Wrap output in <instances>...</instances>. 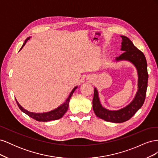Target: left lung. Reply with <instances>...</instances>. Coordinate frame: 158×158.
<instances>
[{
  "instance_id": "left-lung-1",
  "label": "left lung",
  "mask_w": 158,
  "mask_h": 158,
  "mask_svg": "<svg viewBox=\"0 0 158 158\" xmlns=\"http://www.w3.org/2000/svg\"><path fill=\"white\" fill-rule=\"evenodd\" d=\"M122 37L121 49L123 53L115 58V61L128 60L136 67L138 73V91L135 98L128 106L117 111H111L103 107L99 101L98 91L94 88L93 98V109L99 118L106 121L120 123L129 120L138 110L145 101L148 87V74L147 62L144 53L134 45L133 43L125 35Z\"/></svg>"
}]
</instances>
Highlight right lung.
I'll use <instances>...</instances> for the list:
<instances>
[{"label": "right lung", "instance_id": "1", "mask_svg": "<svg viewBox=\"0 0 158 158\" xmlns=\"http://www.w3.org/2000/svg\"><path fill=\"white\" fill-rule=\"evenodd\" d=\"M31 38V37H27V39L25 40L24 43H23L20 50L23 48V46L26 45V44L27 43V41L29 40ZM78 88V86H76L75 88H74V89L72 90V92H70L69 96L68 97V98L66 99V102L60 106L59 107H57L56 109L52 110L51 111L47 112V113H33V112H30L28 111L27 110L25 109L24 108H23L19 103L18 102V101L16 99V102L17 103V105L18 107L20 109L21 111L22 112H23L24 113H26V114H27L28 116L31 117L32 118L35 119V120L37 121H42V122H47V121H53V120H57V119H59L61 117H63V116L64 114V113L67 111L68 108H69V103L70 102V99L71 98L72 95H73V93L74 92V91L76 90V89Z\"/></svg>", "mask_w": 158, "mask_h": 158}]
</instances>
